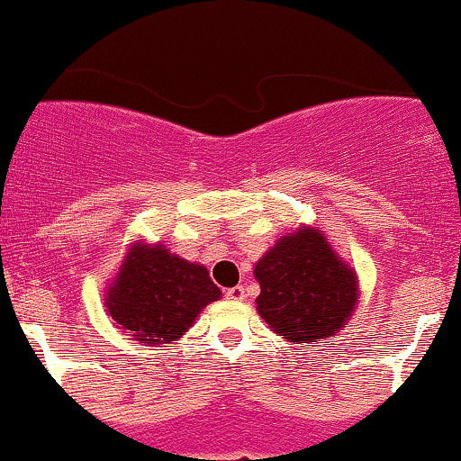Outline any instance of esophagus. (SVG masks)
Segmentation results:
<instances>
[{"label":"esophagus","instance_id":"obj_1","mask_svg":"<svg viewBox=\"0 0 461 461\" xmlns=\"http://www.w3.org/2000/svg\"><path fill=\"white\" fill-rule=\"evenodd\" d=\"M225 298H227V300H236V302H240V300H244V289L240 287V285H238V287H230V289H225Z\"/></svg>","mask_w":461,"mask_h":461}]
</instances>
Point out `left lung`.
Returning a JSON list of instances; mask_svg holds the SVG:
<instances>
[{
	"label": "left lung",
	"mask_w": 461,
	"mask_h": 461,
	"mask_svg": "<svg viewBox=\"0 0 461 461\" xmlns=\"http://www.w3.org/2000/svg\"><path fill=\"white\" fill-rule=\"evenodd\" d=\"M259 317L294 345H317L347 328L359 302V278L321 227L302 223L255 264Z\"/></svg>",
	"instance_id": "1"
}]
</instances>
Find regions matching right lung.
<instances>
[{"instance_id": "1", "label": "right lung", "mask_w": 461, "mask_h": 461, "mask_svg": "<svg viewBox=\"0 0 461 461\" xmlns=\"http://www.w3.org/2000/svg\"><path fill=\"white\" fill-rule=\"evenodd\" d=\"M221 298L206 266L178 258L166 244L133 240L104 294L116 328L149 347L180 340L197 314Z\"/></svg>"}]
</instances>
